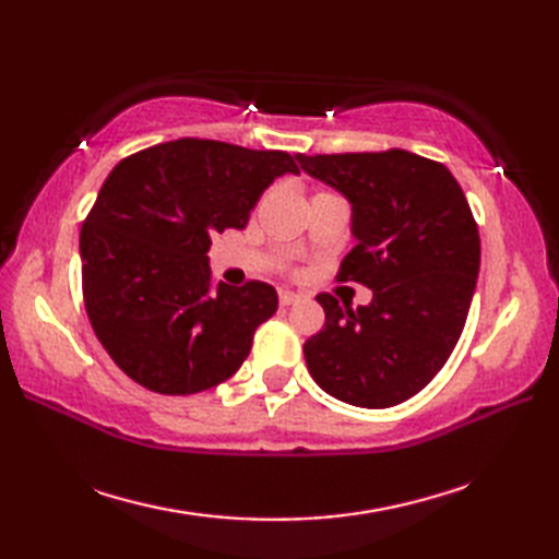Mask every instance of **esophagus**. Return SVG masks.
I'll use <instances>...</instances> for the list:
<instances>
[{
  "label": "esophagus",
  "instance_id": "esophagus-1",
  "mask_svg": "<svg viewBox=\"0 0 559 559\" xmlns=\"http://www.w3.org/2000/svg\"><path fill=\"white\" fill-rule=\"evenodd\" d=\"M300 300V295L298 293H290V290H278V302L283 305V307H288V305H295Z\"/></svg>",
  "mask_w": 559,
  "mask_h": 559
}]
</instances>
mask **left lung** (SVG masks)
<instances>
[{
    "mask_svg": "<svg viewBox=\"0 0 559 559\" xmlns=\"http://www.w3.org/2000/svg\"><path fill=\"white\" fill-rule=\"evenodd\" d=\"M295 158L353 204L358 245L336 281L372 288V302L358 310L317 295L326 319L302 346L307 370L350 406H396L432 382L466 324L480 269L478 223L447 165L411 151Z\"/></svg>",
    "mask_w": 559,
    "mask_h": 559,
    "instance_id": "1",
    "label": "left lung"
}]
</instances>
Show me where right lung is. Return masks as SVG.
<instances>
[{
	"instance_id": "obj_1",
	"label": "right lung",
	"mask_w": 559,
	"mask_h": 559,
	"mask_svg": "<svg viewBox=\"0 0 559 559\" xmlns=\"http://www.w3.org/2000/svg\"><path fill=\"white\" fill-rule=\"evenodd\" d=\"M300 173L286 151L177 139L122 158L81 225L88 322L120 370L148 391L187 396L245 362L278 295L264 281L213 283L211 235L242 230L261 192Z\"/></svg>"
}]
</instances>
